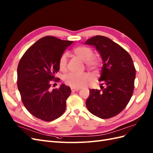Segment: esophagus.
<instances>
[{
  "instance_id": "obj_1",
  "label": "esophagus",
  "mask_w": 153,
  "mask_h": 153,
  "mask_svg": "<svg viewBox=\"0 0 153 153\" xmlns=\"http://www.w3.org/2000/svg\"><path fill=\"white\" fill-rule=\"evenodd\" d=\"M71 90L72 92H74V91H78L79 90V88H74V87H72L71 88Z\"/></svg>"
}]
</instances>
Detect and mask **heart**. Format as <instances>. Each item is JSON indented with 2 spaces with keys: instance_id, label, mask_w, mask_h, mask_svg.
<instances>
[{
  "instance_id": "obj_1",
  "label": "heart",
  "mask_w": 153,
  "mask_h": 153,
  "mask_svg": "<svg viewBox=\"0 0 153 153\" xmlns=\"http://www.w3.org/2000/svg\"><path fill=\"white\" fill-rule=\"evenodd\" d=\"M74 54L83 62H86V66L89 68H95L97 66L98 60L94 57L93 50L87 46H79L74 48ZM67 63V54H63L59 59V68L61 71H64ZM65 83L74 88H79L87 85L91 80V76L88 74H74L71 73L64 77Z\"/></svg>"
}]
</instances>
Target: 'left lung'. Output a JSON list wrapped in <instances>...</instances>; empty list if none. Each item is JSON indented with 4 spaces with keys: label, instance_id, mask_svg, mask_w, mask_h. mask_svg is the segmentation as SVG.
I'll use <instances>...</instances> for the list:
<instances>
[{
    "label": "left lung",
    "instance_id": "1",
    "mask_svg": "<svg viewBox=\"0 0 153 153\" xmlns=\"http://www.w3.org/2000/svg\"><path fill=\"white\" fill-rule=\"evenodd\" d=\"M84 44L93 46L102 61L99 81H103L102 90L90 89L86 106L93 115L109 119L120 113L132 97L136 70L128 52L111 39L95 36Z\"/></svg>",
    "mask_w": 153,
    "mask_h": 153
}]
</instances>
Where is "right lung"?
<instances>
[{"instance_id":"obj_1","label":"right lung","mask_w":153,"mask_h":153,"mask_svg":"<svg viewBox=\"0 0 153 153\" xmlns=\"http://www.w3.org/2000/svg\"><path fill=\"white\" fill-rule=\"evenodd\" d=\"M73 43L54 36L42 38L29 47L17 68V86L25 108L33 116L45 121L62 116L71 89L65 84L51 90V82L59 70V59Z\"/></svg>"}]
</instances>
